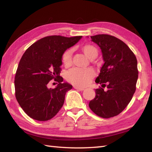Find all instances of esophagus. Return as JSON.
<instances>
[{"label":"esophagus","mask_w":152,"mask_h":152,"mask_svg":"<svg viewBox=\"0 0 152 152\" xmlns=\"http://www.w3.org/2000/svg\"><path fill=\"white\" fill-rule=\"evenodd\" d=\"M74 89H78V90H80V91H83V90L85 89V88H81V87L76 86H74Z\"/></svg>","instance_id":"obj_1"}]
</instances>
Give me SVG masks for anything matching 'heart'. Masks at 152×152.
Instances as JSON below:
<instances>
[{
	"instance_id": "b5f03b06",
	"label": "heart",
	"mask_w": 152,
	"mask_h": 152,
	"mask_svg": "<svg viewBox=\"0 0 152 152\" xmlns=\"http://www.w3.org/2000/svg\"><path fill=\"white\" fill-rule=\"evenodd\" d=\"M80 50L89 59H93L97 56L98 50L95 46L90 44H85L80 47ZM62 61L64 66H69L72 63V51L69 50L63 55ZM95 72L92 69L84 70L73 69L66 74V79L74 85L83 86L88 84L93 76Z\"/></svg>"
}]
</instances>
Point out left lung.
Here are the masks:
<instances>
[{"label": "left lung", "instance_id": "left-lung-1", "mask_svg": "<svg viewBox=\"0 0 152 152\" xmlns=\"http://www.w3.org/2000/svg\"><path fill=\"white\" fill-rule=\"evenodd\" d=\"M91 38L101 48L104 61L95 82L108 89L104 91L101 87L96 89L95 97L89 106L99 117L110 118L127 107L136 91L137 60L127 45L118 38L97 34Z\"/></svg>", "mask_w": 152, "mask_h": 152}]
</instances>
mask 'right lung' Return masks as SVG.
Returning a JSON list of instances; mask_svg holds the SVG:
<instances>
[{
    "mask_svg": "<svg viewBox=\"0 0 152 152\" xmlns=\"http://www.w3.org/2000/svg\"><path fill=\"white\" fill-rule=\"evenodd\" d=\"M82 37L48 36L32 44L23 55L15 76V93L19 105L30 118L48 121L63 106L66 93L72 86L62 83L63 78L59 76L62 56ZM52 79L59 84L55 89L48 88Z\"/></svg>",
    "mask_w": 152,
    "mask_h": 152,
    "instance_id": "obj_1",
    "label": "right lung"
}]
</instances>
